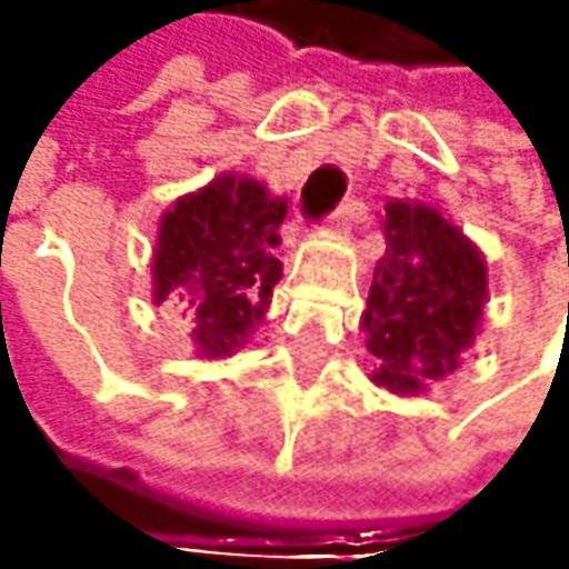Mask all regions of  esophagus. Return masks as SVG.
I'll list each match as a JSON object with an SVG mask.
<instances>
[{
	"instance_id": "esophagus-1",
	"label": "esophagus",
	"mask_w": 569,
	"mask_h": 569,
	"mask_svg": "<svg viewBox=\"0 0 569 569\" xmlns=\"http://www.w3.org/2000/svg\"><path fill=\"white\" fill-rule=\"evenodd\" d=\"M365 214V201H358V198H351V201H345L341 208H335L331 214H327V228L331 231H348V224L355 221V218H361Z\"/></svg>"
}]
</instances>
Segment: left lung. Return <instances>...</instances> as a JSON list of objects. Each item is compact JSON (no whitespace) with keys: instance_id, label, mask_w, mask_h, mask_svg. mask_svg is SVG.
Wrapping results in <instances>:
<instances>
[{"instance_id":"obj_1","label":"left lung","mask_w":569,"mask_h":569,"mask_svg":"<svg viewBox=\"0 0 569 569\" xmlns=\"http://www.w3.org/2000/svg\"><path fill=\"white\" fill-rule=\"evenodd\" d=\"M485 293V259L450 221L420 204H386V256L361 317L368 351L382 361L376 382L420 392L450 376L475 341Z\"/></svg>"}]
</instances>
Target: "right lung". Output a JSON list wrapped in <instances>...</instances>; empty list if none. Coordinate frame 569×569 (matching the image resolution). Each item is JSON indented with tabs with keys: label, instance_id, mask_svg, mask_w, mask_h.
Listing matches in <instances>:
<instances>
[{
	"label": "right lung",
	"instance_id": "obj_1",
	"mask_svg": "<svg viewBox=\"0 0 569 569\" xmlns=\"http://www.w3.org/2000/svg\"><path fill=\"white\" fill-rule=\"evenodd\" d=\"M287 201L256 180L221 177L177 201L160 221L152 293L183 303L201 355H231L262 320L282 276L276 259Z\"/></svg>",
	"mask_w": 569,
	"mask_h": 569
}]
</instances>
